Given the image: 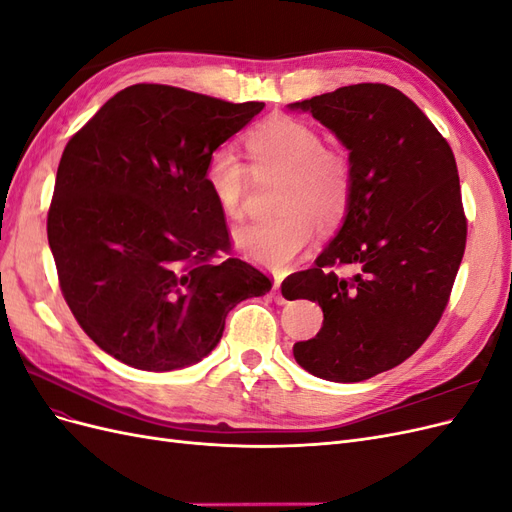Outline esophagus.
<instances>
[{
	"mask_svg": "<svg viewBox=\"0 0 512 512\" xmlns=\"http://www.w3.org/2000/svg\"><path fill=\"white\" fill-rule=\"evenodd\" d=\"M280 288H282V280H275V284H273V290H275V301H277V303H286V299H284V294L280 292Z\"/></svg>",
	"mask_w": 512,
	"mask_h": 512,
	"instance_id": "obj_1",
	"label": "esophagus"
}]
</instances>
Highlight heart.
Returning a JSON list of instances; mask_svg holds the SVG:
<instances>
[{
	"mask_svg": "<svg viewBox=\"0 0 512 512\" xmlns=\"http://www.w3.org/2000/svg\"><path fill=\"white\" fill-rule=\"evenodd\" d=\"M254 173H284L277 198L282 213L235 232L239 252L273 271L288 269L316 235V220L333 226L344 220L352 198V164L342 149L322 145L312 123L271 115L245 134ZM203 181L215 205L230 220L241 218L250 168L239 153L220 145L205 164Z\"/></svg>",
	"mask_w": 512,
	"mask_h": 512,
	"instance_id": "heart-1",
	"label": "heart"
}]
</instances>
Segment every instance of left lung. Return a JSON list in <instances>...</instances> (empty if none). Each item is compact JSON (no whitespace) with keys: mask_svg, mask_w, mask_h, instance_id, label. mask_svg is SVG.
<instances>
[{"mask_svg":"<svg viewBox=\"0 0 512 512\" xmlns=\"http://www.w3.org/2000/svg\"><path fill=\"white\" fill-rule=\"evenodd\" d=\"M290 108L335 132L354 177L342 230L312 269L288 280L292 299L318 301L324 314L318 335L292 352L318 378L361 382L410 359L451 299L468 237L457 162L421 108L391 85L339 87ZM342 266L357 275L339 276Z\"/></svg>","mask_w":512,"mask_h":512,"instance_id":"1","label":"left lung"}]
</instances>
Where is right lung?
Returning a JSON list of instances; mask_svg holds the SVG:
<instances>
[{
    "label": "right lung",
    "mask_w": 512,
    "mask_h": 512,
    "mask_svg": "<svg viewBox=\"0 0 512 512\" xmlns=\"http://www.w3.org/2000/svg\"><path fill=\"white\" fill-rule=\"evenodd\" d=\"M188 89H121L61 153L46 235L61 294L117 361L170 371L207 356L232 307L273 286L230 258L209 153L262 111Z\"/></svg>",
    "instance_id": "add662e5"
}]
</instances>
